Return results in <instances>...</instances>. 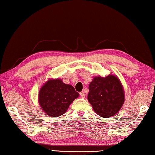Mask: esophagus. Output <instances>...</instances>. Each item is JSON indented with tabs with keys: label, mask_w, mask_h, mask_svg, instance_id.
Returning a JSON list of instances; mask_svg holds the SVG:
<instances>
[{
	"label": "esophagus",
	"mask_w": 155,
	"mask_h": 155,
	"mask_svg": "<svg viewBox=\"0 0 155 155\" xmlns=\"http://www.w3.org/2000/svg\"><path fill=\"white\" fill-rule=\"evenodd\" d=\"M80 96H81L82 98H85V94H84V92H80Z\"/></svg>",
	"instance_id": "1"
}]
</instances>
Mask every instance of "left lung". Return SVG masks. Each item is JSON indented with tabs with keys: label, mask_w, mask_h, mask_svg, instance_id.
<instances>
[{
	"label": "left lung",
	"mask_w": 155,
	"mask_h": 155,
	"mask_svg": "<svg viewBox=\"0 0 155 155\" xmlns=\"http://www.w3.org/2000/svg\"><path fill=\"white\" fill-rule=\"evenodd\" d=\"M87 99L95 113L103 117L113 116L124 102V92L120 80L115 75L94 77L89 86Z\"/></svg>",
	"instance_id": "8db88e82"
}]
</instances>
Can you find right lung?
I'll use <instances>...</instances> for the list:
<instances>
[{"instance_id": "right-lung-1", "label": "right lung", "mask_w": 155, "mask_h": 155, "mask_svg": "<svg viewBox=\"0 0 155 155\" xmlns=\"http://www.w3.org/2000/svg\"><path fill=\"white\" fill-rule=\"evenodd\" d=\"M78 96L79 94L72 85L65 84L61 79H51L40 88L38 101L47 115L56 117L66 113L69 105Z\"/></svg>"}]
</instances>
